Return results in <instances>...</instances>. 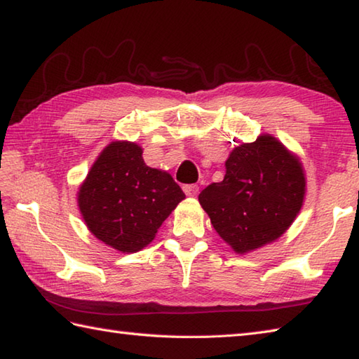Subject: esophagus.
<instances>
[{
  "mask_svg": "<svg viewBox=\"0 0 359 359\" xmlns=\"http://www.w3.org/2000/svg\"><path fill=\"white\" fill-rule=\"evenodd\" d=\"M184 191L189 197H196L197 194H199V187H197V185H184Z\"/></svg>",
  "mask_w": 359,
  "mask_h": 359,
  "instance_id": "obj_1",
  "label": "esophagus"
}]
</instances>
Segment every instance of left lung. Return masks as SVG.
<instances>
[{
	"label": "left lung",
	"instance_id": "1",
	"mask_svg": "<svg viewBox=\"0 0 359 359\" xmlns=\"http://www.w3.org/2000/svg\"><path fill=\"white\" fill-rule=\"evenodd\" d=\"M225 177L199 194L217 234L236 253L279 239L293 224L306 196V175L294 154L270 134L236 147Z\"/></svg>",
	"mask_w": 359,
	"mask_h": 359
}]
</instances>
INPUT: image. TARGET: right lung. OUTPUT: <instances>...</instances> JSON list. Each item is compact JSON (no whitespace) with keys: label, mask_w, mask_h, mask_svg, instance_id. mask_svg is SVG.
I'll return each instance as SVG.
<instances>
[{"label":"right lung","mask_w":359,"mask_h":359,"mask_svg":"<svg viewBox=\"0 0 359 359\" xmlns=\"http://www.w3.org/2000/svg\"><path fill=\"white\" fill-rule=\"evenodd\" d=\"M142 152L133 142L109 143L79 191V208L89 231L121 253L147 247L185 199L171 174L149 168Z\"/></svg>","instance_id":"obj_1"}]
</instances>
